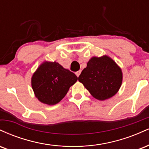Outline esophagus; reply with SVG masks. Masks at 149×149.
Here are the masks:
<instances>
[{
    "mask_svg": "<svg viewBox=\"0 0 149 149\" xmlns=\"http://www.w3.org/2000/svg\"><path fill=\"white\" fill-rule=\"evenodd\" d=\"M80 73H81V71H77V72H76V75L77 76H80Z\"/></svg>",
    "mask_w": 149,
    "mask_h": 149,
    "instance_id": "esophagus-1",
    "label": "esophagus"
}]
</instances>
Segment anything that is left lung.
<instances>
[{
    "label": "left lung",
    "instance_id": "obj_1",
    "mask_svg": "<svg viewBox=\"0 0 149 149\" xmlns=\"http://www.w3.org/2000/svg\"><path fill=\"white\" fill-rule=\"evenodd\" d=\"M78 80L92 97L104 101L118 92L122 84L123 73L111 58L107 55L93 57L89 60L87 67L82 71Z\"/></svg>",
    "mask_w": 149,
    "mask_h": 149
}]
</instances>
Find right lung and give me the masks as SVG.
Instances as JSON below:
<instances>
[{
	"mask_svg": "<svg viewBox=\"0 0 149 149\" xmlns=\"http://www.w3.org/2000/svg\"><path fill=\"white\" fill-rule=\"evenodd\" d=\"M78 77L59 63L44 61L31 78V86L36 97L47 105L59 103L66 95Z\"/></svg>",
	"mask_w": 149,
	"mask_h": 149,
	"instance_id": "right-lung-1",
	"label": "right lung"
}]
</instances>
